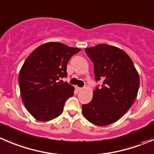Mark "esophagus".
<instances>
[{
  "label": "esophagus",
  "mask_w": 154,
  "mask_h": 154,
  "mask_svg": "<svg viewBox=\"0 0 154 154\" xmlns=\"http://www.w3.org/2000/svg\"><path fill=\"white\" fill-rule=\"evenodd\" d=\"M76 89H77V92H80V91H81L82 89H83V88L78 87V86H77V87H76Z\"/></svg>",
  "instance_id": "esophagus-1"
}]
</instances>
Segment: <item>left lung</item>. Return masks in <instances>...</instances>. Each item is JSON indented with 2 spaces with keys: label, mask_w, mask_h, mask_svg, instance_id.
Returning a JSON list of instances; mask_svg holds the SVG:
<instances>
[{
  "label": "left lung",
  "mask_w": 154,
  "mask_h": 154,
  "mask_svg": "<svg viewBox=\"0 0 154 154\" xmlns=\"http://www.w3.org/2000/svg\"><path fill=\"white\" fill-rule=\"evenodd\" d=\"M94 64L95 87L92 101L83 104L86 120L97 126L117 121L132 105L139 88V75L132 59L123 50L107 44L86 48Z\"/></svg>",
  "instance_id": "left-lung-1"
}]
</instances>
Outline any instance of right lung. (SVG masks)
Returning a JSON list of instances; mask_svg holds the SVG:
<instances>
[{"label":"right lung","mask_w":154,"mask_h":154,"mask_svg":"<svg viewBox=\"0 0 154 154\" xmlns=\"http://www.w3.org/2000/svg\"><path fill=\"white\" fill-rule=\"evenodd\" d=\"M80 49L50 42L34 50L24 62L19 75L22 101L36 120L49 121L62 114L74 87L61 78L67 77L69 59Z\"/></svg>","instance_id":"right-lung-1"}]
</instances>
